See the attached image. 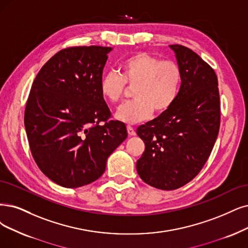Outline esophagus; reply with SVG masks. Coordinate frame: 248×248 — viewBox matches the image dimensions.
<instances>
[{"instance_id": "1", "label": "esophagus", "mask_w": 248, "mask_h": 248, "mask_svg": "<svg viewBox=\"0 0 248 248\" xmlns=\"http://www.w3.org/2000/svg\"><path fill=\"white\" fill-rule=\"evenodd\" d=\"M126 130H127V134H129L130 136H135L136 135V131L134 130V127H132L131 125H127Z\"/></svg>"}]
</instances>
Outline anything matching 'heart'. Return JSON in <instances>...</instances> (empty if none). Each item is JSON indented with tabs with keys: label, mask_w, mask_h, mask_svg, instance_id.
I'll return each instance as SVG.
<instances>
[{
	"label": "heart",
	"mask_w": 248,
	"mask_h": 248,
	"mask_svg": "<svg viewBox=\"0 0 248 248\" xmlns=\"http://www.w3.org/2000/svg\"><path fill=\"white\" fill-rule=\"evenodd\" d=\"M121 76L108 72L100 81V94L111 104L121 101L126 86L134 101L119 107L116 119L135 124L155 114H163L175 104L182 85V69L172 60H160L146 52L135 53L119 64Z\"/></svg>",
	"instance_id": "1"
}]
</instances>
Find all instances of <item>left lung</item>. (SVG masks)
Returning <instances> with one entry per match:
<instances>
[{
  "label": "left lung",
  "instance_id": "obj_1",
  "mask_svg": "<svg viewBox=\"0 0 248 248\" xmlns=\"http://www.w3.org/2000/svg\"><path fill=\"white\" fill-rule=\"evenodd\" d=\"M182 69L179 96L166 113L140 125L145 151L140 178L154 188L175 190L193 180L214 148L221 122L215 70L191 49L170 45Z\"/></svg>",
  "mask_w": 248,
  "mask_h": 248
}]
</instances>
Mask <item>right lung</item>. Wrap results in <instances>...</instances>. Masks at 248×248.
I'll list each match as a JSON object with an SVG mask.
<instances>
[{"instance_id":"obj_1","label":"right lung","mask_w":248,"mask_h":248,"mask_svg":"<svg viewBox=\"0 0 248 248\" xmlns=\"http://www.w3.org/2000/svg\"><path fill=\"white\" fill-rule=\"evenodd\" d=\"M110 47L82 46L56 53L36 75L24 125L32 157L51 181L78 188L98 180L106 161L127 137L110 121L100 81Z\"/></svg>"}]
</instances>
